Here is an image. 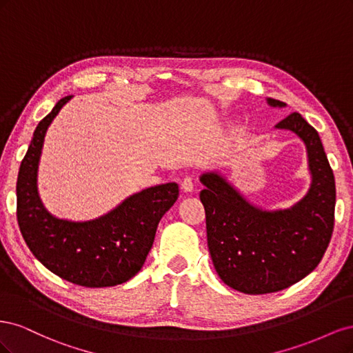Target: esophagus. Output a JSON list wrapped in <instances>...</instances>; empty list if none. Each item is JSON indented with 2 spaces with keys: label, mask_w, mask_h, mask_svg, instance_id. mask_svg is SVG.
<instances>
[{
  "label": "esophagus",
  "mask_w": 353,
  "mask_h": 353,
  "mask_svg": "<svg viewBox=\"0 0 353 353\" xmlns=\"http://www.w3.org/2000/svg\"><path fill=\"white\" fill-rule=\"evenodd\" d=\"M181 188H183L184 193H191V191L194 190V181L191 176H187L184 178L183 181H181Z\"/></svg>",
  "instance_id": "obj_1"
}]
</instances>
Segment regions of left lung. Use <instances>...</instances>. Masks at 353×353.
<instances>
[{
	"label": "left lung",
	"mask_w": 353,
	"mask_h": 353,
	"mask_svg": "<svg viewBox=\"0 0 353 353\" xmlns=\"http://www.w3.org/2000/svg\"><path fill=\"white\" fill-rule=\"evenodd\" d=\"M275 128L302 138L312 175L307 194L290 209H259L218 172L200 176L213 266L223 283L245 294L280 292L305 279L321 262L334 228V175L315 128L296 112Z\"/></svg>",
	"instance_id": "1"
}]
</instances>
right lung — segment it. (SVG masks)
I'll return each mask as SVG.
<instances>
[{
  "label": "right lung",
  "instance_id": "add662e5",
  "mask_svg": "<svg viewBox=\"0 0 353 353\" xmlns=\"http://www.w3.org/2000/svg\"><path fill=\"white\" fill-rule=\"evenodd\" d=\"M70 99H61L32 137L17 176V222L29 250L52 274L82 287H112L143 268L159 222L176 201L179 188L175 183L145 188L87 222L52 216L38 196V163L48 126Z\"/></svg>",
  "mask_w": 353,
  "mask_h": 353
}]
</instances>
